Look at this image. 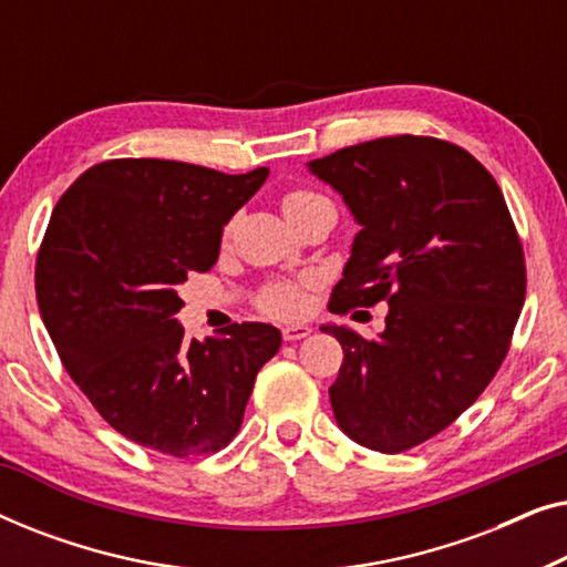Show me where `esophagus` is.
Masks as SVG:
<instances>
[{"mask_svg": "<svg viewBox=\"0 0 567 567\" xmlns=\"http://www.w3.org/2000/svg\"><path fill=\"white\" fill-rule=\"evenodd\" d=\"M284 332V340H301V338H307L309 332H312V328H309V324H301V322H297V324H286V328L281 330Z\"/></svg>", "mask_w": 567, "mask_h": 567, "instance_id": "obj_1", "label": "esophagus"}]
</instances>
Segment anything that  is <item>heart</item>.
Returning a JSON list of instances; mask_svg holds the SVG:
<instances>
[{"label": "heart", "mask_w": 567, "mask_h": 567, "mask_svg": "<svg viewBox=\"0 0 567 567\" xmlns=\"http://www.w3.org/2000/svg\"><path fill=\"white\" fill-rule=\"evenodd\" d=\"M322 198L320 193L315 190H307V188H291L284 193V212L286 216H293L299 212V208H305L307 204H312V200ZM260 307L266 309L270 315H297L301 312V307H305V297H301V291L297 286L291 284H278V286H270V289L262 291L260 297Z\"/></svg>", "instance_id": "b5f03b06"}]
</instances>
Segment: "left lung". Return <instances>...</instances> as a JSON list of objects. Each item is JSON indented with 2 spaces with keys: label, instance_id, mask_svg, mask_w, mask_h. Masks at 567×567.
<instances>
[{
  "label": "left lung",
  "instance_id": "8db88e82",
  "mask_svg": "<svg viewBox=\"0 0 567 567\" xmlns=\"http://www.w3.org/2000/svg\"><path fill=\"white\" fill-rule=\"evenodd\" d=\"M309 169L361 224L330 309L390 305L374 340L322 328L343 346L332 413L359 444L408 452L452 425L506 359L526 297L522 239L495 177L444 138H374Z\"/></svg>",
  "mask_w": 567,
  "mask_h": 567
}]
</instances>
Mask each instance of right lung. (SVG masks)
<instances>
[{
	"instance_id": "1",
	"label": "right lung",
	"mask_w": 567,
	"mask_h": 567,
	"mask_svg": "<svg viewBox=\"0 0 567 567\" xmlns=\"http://www.w3.org/2000/svg\"><path fill=\"white\" fill-rule=\"evenodd\" d=\"M268 177L175 159H107L69 185L35 260L38 309L92 408L138 446L188 460L237 436L255 377L281 348L266 322L185 338L181 286Z\"/></svg>"
}]
</instances>
